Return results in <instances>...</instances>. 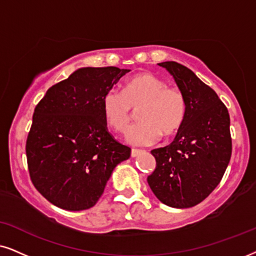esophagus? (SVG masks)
I'll use <instances>...</instances> for the list:
<instances>
[{
	"label": "esophagus",
	"instance_id": "1",
	"mask_svg": "<svg viewBox=\"0 0 256 256\" xmlns=\"http://www.w3.org/2000/svg\"><path fill=\"white\" fill-rule=\"evenodd\" d=\"M142 154V150H138V148H132L131 150V157H137L138 154Z\"/></svg>",
	"mask_w": 256,
	"mask_h": 256
}]
</instances>
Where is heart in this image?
<instances>
[{
	"label": "heart",
	"instance_id": "heart-1",
	"mask_svg": "<svg viewBox=\"0 0 256 256\" xmlns=\"http://www.w3.org/2000/svg\"><path fill=\"white\" fill-rule=\"evenodd\" d=\"M105 120L114 132L124 134L137 111L140 122L128 132L134 145L154 144L160 134L171 137L182 128L186 114V100L177 87L154 73H140L128 80L122 93L110 90L102 99Z\"/></svg>",
	"mask_w": 256,
	"mask_h": 256
}]
</instances>
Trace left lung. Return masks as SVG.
Returning a JSON list of instances; mask_svg holds the SVG:
<instances>
[{"instance_id":"1","label":"left lung","mask_w":256,"mask_h":256,"mask_svg":"<svg viewBox=\"0 0 256 256\" xmlns=\"http://www.w3.org/2000/svg\"><path fill=\"white\" fill-rule=\"evenodd\" d=\"M174 76L186 100L182 128L170 145L151 151L156 169L148 183L158 200L172 208H190L221 182L232 157L230 118L212 87L174 61L158 64Z\"/></svg>"}]
</instances>
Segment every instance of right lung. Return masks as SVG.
<instances>
[{"label":"right lung","instance_id":"obj_1","mask_svg":"<svg viewBox=\"0 0 256 256\" xmlns=\"http://www.w3.org/2000/svg\"><path fill=\"white\" fill-rule=\"evenodd\" d=\"M118 67H85L48 88L34 110L26 142L29 176L36 190L61 209L92 208L113 169L131 148L113 138L102 99L122 76Z\"/></svg>","mask_w":256,"mask_h":256}]
</instances>
